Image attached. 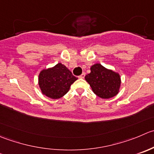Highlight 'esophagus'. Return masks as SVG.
<instances>
[{"instance_id":"obj_1","label":"esophagus","mask_w":154,"mask_h":154,"mask_svg":"<svg viewBox=\"0 0 154 154\" xmlns=\"http://www.w3.org/2000/svg\"><path fill=\"white\" fill-rule=\"evenodd\" d=\"M85 76H86V74H85V73H83V74H82L81 75L79 76V78L83 79V78H84V77H85Z\"/></svg>"}]
</instances>
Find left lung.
I'll list each match as a JSON object with an SVG mask.
<instances>
[{"instance_id": "obj_1", "label": "left lung", "mask_w": 154, "mask_h": 154, "mask_svg": "<svg viewBox=\"0 0 154 154\" xmlns=\"http://www.w3.org/2000/svg\"><path fill=\"white\" fill-rule=\"evenodd\" d=\"M90 70L85 79L95 95L101 98H110L118 94L121 84L118 73L107 69L101 64H95Z\"/></svg>"}]
</instances>
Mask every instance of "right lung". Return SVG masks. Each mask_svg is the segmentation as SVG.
Wrapping results in <instances>:
<instances>
[{
    "label": "right lung",
    "mask_w": 154,
    "mask_h": 154,
    "mask_svg": "<svg viewBox=\"0 0 154 154\" xmlns=\"http://www.w3.org/2000/svg\"><path fill=\"white\" fill-rule=\"evenodd\" d=\"M77 80L62 63L44 69L38 77V83L44 95L53 99L62 98L69 91L71 85Z\"/></svg>",
    "instance_id": "right-lung-1"
}]
</instances>
